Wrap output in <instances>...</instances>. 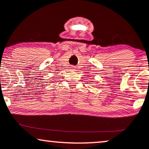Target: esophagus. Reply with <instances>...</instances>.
Wrapping results in <instances>:
<instances>
[{"instance_id":"1","label":"esophagus","mask_w":149,"mask_h":149,"mask_svg":"<svg viewBox=\"0 0 149 149\" xmlns=\"http://www.w3.org/2000/svg\"><path fill=\"white\" fill-rule=\"evenodd\" d=\"M71 69H72V70H74V66H72V68H71Z\"/></svg>"}]
</instances>
